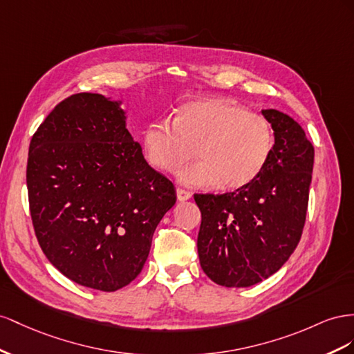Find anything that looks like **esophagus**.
Returning a JSON list of instances; mask_svg holds the SVG:
<instances>
[{
  "mask_svg": "<svg viewBox=\"0 0 354 354\" xmlns=\"http://www.w3.org/2000/svg\"><path fill=\"white\" fill-rule=\"evenodd\" d=\"M176 197H178L179 201H187V200H189L191 197H193V194H191L189 191H187V189L178 188V189H176Z\"/></svg>",
  "mask_w": 354,
  "mask_h": 354,
  "instance_id": "1",
  "label": "esophagus"
}]
</instances>
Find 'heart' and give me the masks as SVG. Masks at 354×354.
<instances>
[{
  "mask_svg": "<svg viewBox=\"0 0 354 354\" xmlns=\"http://www.w3.org/2000/svg\"><path fill=\"white\" fill-rule=\"evenodd\" d=\"M148 163L174 171L196 154L198 163L176 174L191 188H243L262 174L274 149L270 121L224 99H196L180 105L175 121H151L142 133Z\"/></svg>",
  "mask_w": 354,
  "mask_h": 354,
  "instance_id": "obj_1",
  "label": "heart"
}]
</instances>
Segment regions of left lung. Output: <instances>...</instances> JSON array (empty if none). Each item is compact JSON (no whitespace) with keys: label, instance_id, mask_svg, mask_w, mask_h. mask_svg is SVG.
Returning a JSON list of instances; mask_svg holds the SVG:
<instances>
[{"label":"left lung","instance_id":"1","mask_svg":"<svg viewBox=\"0 0 354 354\" xmlns=\"http://www.w3.org/2000/svg\"><path fill=\"white\" fill-rule=\"evenodd\" d=\"M274 129V149L254 183L225 194H196L201 212L200 266L225 288H248L274 274L304 228L315 148L297 121L262 109Z\"/></svg>","mask_w":354,"mask_h":354}]
</instances>
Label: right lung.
Listing matches in <instances>:
<instances>
[{
    "instance_id": "right-lung-1",
    "label": "right lung",
    "mask_w": 354,
    "mask_h": 354,
    "mask_svg": "<svg viewBox=\"0 0 354 354\" xmlns=\"http://www.w3.org/2000/svg\"><path fill=\"white\" fill-rule=\"evenodd\" d=\"M121 100L66 97L29 145L26 185L38 243L75 283L104 292L144 268L161 218L176 203L127 130Z\"/></svg>"
}]
</instances>
